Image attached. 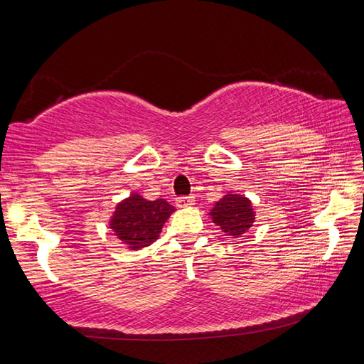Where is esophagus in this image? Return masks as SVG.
Returning a JSON list of instances; mask_svg holds the SVG:
<instances>
[{
	"label": "esophagus",
	"mask_w": 364,
	"mask_h": 364,
	"mask_svg": "<svg viewBox=\"0 0 364 364\" xmlns=\"http://www.w3.org/2000/svg\"><path fill=\"white\" fill-rule=\"evenodd\" d=\"M178 207H191L194 205V197L193 196H181L176 199Z\"/></svg>",
	"instance_id": "34e87169"
}]
</instances>
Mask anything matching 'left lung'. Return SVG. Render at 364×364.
<instances>
[{"instance_id": "obj_1", "label": "left lung", "mask_w": 364, "mask_h": 364, "mask_svg": "<svg viewBox=\"0 0 364 364\" xmlns=\"http://www.w3.org/2000/svg\"><path fill=\"white\" fill-rule=\"evenodd\" d=\"M210 217L228 236L239 237L255 221V213L247 197L239 194H226L212 208Z\"/></svg>"}]
</instances>
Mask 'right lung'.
Listing matches in <instances>:
<instances>
[{"label":"right lung","instance_id":"add662e5","mask_svg":"<svg viewBox=\"0 0 364 364\" xmlns=\"http://www.w3.org/2000/svg\"><path fill=\"white\" fill-rule=\"evenodd\" d=\"M173 212L175 207L165 199L146 200L139 194H132L115 207L109 226L123 244L138 250L156 241Z\"/></svg>","mask_w":364,"mask_h":364}]
</instances>
